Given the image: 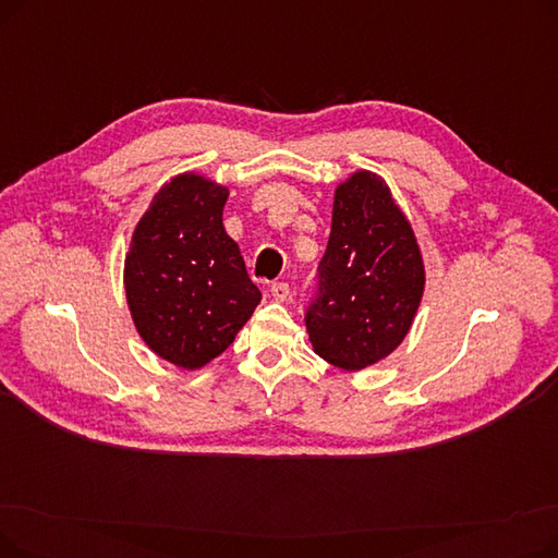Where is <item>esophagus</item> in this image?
I'll return each instance as SVG.
<instances>
[{"label": "esophagus", "mask_w": 558, "mask_h": 558, "mask_svg": "<svg viewBox=\"0 0 558 558\" xmlns=\"http://www.w3.org/2000/svg\"><path fill=\"white\" fill-rule=\"evenodd\" d=\"M271 296L278 303H284L289 299V284L287 282H274L271 284Z\"/></svg>", "instance_id": "1"}]
</instances>
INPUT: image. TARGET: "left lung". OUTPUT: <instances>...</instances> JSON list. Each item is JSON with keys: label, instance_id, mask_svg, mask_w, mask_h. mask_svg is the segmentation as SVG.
Returning a JSON list of instances; mask_svg holds the SVG:
<instances>
[{"label": "left lung", "instance_id": "left-lung-1", "mask_svg": "<svg viewBox=\"0 0 558 558\" xmlns=\"http://www.w3.org/2000/svg\"><path fill=\"white\" fill-rule=\"evenodd\" d=\"M423 289L412 223L377 173L355 171L335 190L330 240L305 314L314 353L345 371L389 357L414 324Z\"/></svg>", "mask_w": 558, "mask_h": 558}]
</instances>
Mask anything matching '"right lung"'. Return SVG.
Returning a JSON list of instances; mask_svg holds the SVG:
<instances>
[{
	"mask_svg": "<svg viewBox=\"0 0 558 558\" xmlns=\"http://www.w3.org/2000/svg\"><path fill=\"white\" fill-rule=\"evenodd\" d=\"M228 187L201 173L173 175L137 221L124 262L133 324L154 353L196 371L244 328L259 289L223 228Z\"/></svg>",
	"mask_w": 558,
	"mask_h": 558,
	"instance_id": "1",
	"label": "right lung"
}]
</instances>
